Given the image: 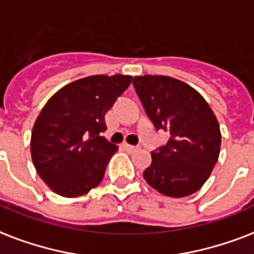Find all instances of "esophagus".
<instances>
[{
  "label": "esophagus",
  "instance_id": "1",
  "mask_svg": "<svg viewBox=\"0 0 254 254\" xmlns=\"http://www.w3.org/2000/svg\"><path fill=\"white\" fill-rule=\"evenodd\" d=\"M124 148L127 149V152H135L138 146H133V145H129V144H124Z\"/></svg>",
  "mask_w": 254,
  "mask_h": 254
}]
</instances>
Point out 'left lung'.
<instances>
[{"mask_svg": "<svg viewBox=\"0 0 254 254\" xmlns=\"http://www.w3.org/2000/svg\"><path fill=\"white\" fill-rule=\"evenodd\" d=\"M133 86L154 127L170 135L152 152L144 179L165 196L193 194L218 160L221 133L216 116L200 93L172 77H134Z\"/></svg>", "mask_w": 254, "mask_h": 254, "instance_id": "1", "label": "left lung"}]
</instances>
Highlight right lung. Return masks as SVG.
Wrapping results in <instances>:
<instances>
[{
	"label": "right lung",
	"mask_w": 254,
	"mask_h": 254,
	"mask_svg": "<svg viewBox=\"0 0 254 254\" xmlns=\"http://www.w3.org/2000/svg\"><path fill=\"white\" fill-rule=\"evenodd\" d=\"M130 75H90L64 86L46 102L32 131L37 173L64 197L101 183L117 146L102 137L105 114L130 85Z\"/></svg>",
	"instance_id": "right-lung-1"
}]
</instances>
